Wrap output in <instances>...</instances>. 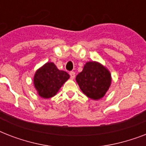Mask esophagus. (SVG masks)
<instances>
[{
  "label": "esophagus",
  "instance_id": "obj_1",
  "mask_svg": "<svg viewBox=\"0 0 146 146\" xmlns=\"http://www.w3.org/2000/svg\"><path fill=\"white\" fill-rule=\"evenodd\" d=\"M70 78L72 80H73L74 78H75V76H76V73L74 72H70Z\"/></svg>",
  "mask_w": 146,
  "mask_h": 146
}]
</instances>
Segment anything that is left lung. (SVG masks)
<instances>
[{
	"instance_id": "8db88e82",
	"label": "left lung",
	"mask_w": 146,
	"mask_h": 146,
	"mask_svg": "<svg viewBox=\"0 0 146 146\" xmlns=\"http://www.w3.org/2000/svg\"><path fill=\"white\" fill-rule=\"evenodd\" d=\"M111 80L108 69L97 61L86 63L82 72L76 77L81 91L92 100H99L105 96Z\"/></svg>"
}]
</instances>
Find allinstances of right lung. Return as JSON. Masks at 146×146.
I'll use <instances>...</instances> for the list:
<instances>
[{
  "label": "right lung",
  "instance_id": "add662e5",
  "mask_svg": "<svg viewBox=\"0 0 146 146\" xmlns=\"http://www.w3.org/2000/svg\"><path fill=\"white\" fill-rule=\"evenodd\" d=\"M69 78L66 72L59 70L53 62H48L35 71L33 83L40 97L50 98L57 95Z\"/></svg>",
  "mask_w": 146,
  "mask_h": 146
}]
</instances>
